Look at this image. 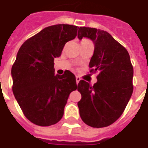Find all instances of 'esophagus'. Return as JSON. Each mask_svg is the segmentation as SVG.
I'll use <instances>...</instances> for the list:
<instances>
[{
    "label": "esophagus",
    "instance_id": "esophagus-1",
    "mask_svg": "<svg viewBox=\"0 0 148 148\" xmlns=\"http://www.w3.org/2000/svg\"><path fill=\"white\" fill-rule=\"evenodd\" d=\"M76 81H77V84L78 85V83H79V82L81 81V78L79 77H76Z\"/></svg>",
    "mask_w": 148,
    "mask_h": 148
}]
</instances>
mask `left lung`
Returning <instances> with one entry per match:
<instances>
[{
  "label": "left lung",
  "instance_id": "obj_1",
  "mask_svg": "<svg viewBox=\"0 0 148 148\" xmlns=\"http://www.w3.org/2000/svg\"><path fill=\"white\" fill-rule=\"evenodd\" d=\"M90 38L95 44L90 72H98L94 86L81 80L77 90L82 99L77 103L80 116L92 128H104L122 115L133 94L134 67L127 49L108 32L80 27L78 38Z\"/></svg>",
  "mask_w": 148,
  "mask_h": 148
}]
</instances>
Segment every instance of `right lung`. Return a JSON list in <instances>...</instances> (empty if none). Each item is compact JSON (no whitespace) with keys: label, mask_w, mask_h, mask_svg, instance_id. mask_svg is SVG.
<instances>
[{"label":"right lung","mask_w":148,"mask_h":148,"mask_svg":"<svg viewBox=\"0 0 148 148\" xmlns=\"http://www.w3.org/2000/svg\"><path fill=\"white\" fill-rule=\"evenodd\" d=\"M79 27L49 26L21 45L11 68L12 90L25 116L38 126H50L63 116L71 91L77 90L75 75L68 70L54 75V58L66 43L74 39Z\"/></svg>","instance_id":"1"}]
</instances>
